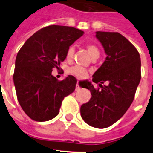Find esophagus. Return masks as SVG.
I'll return each mask as SVG.
<instances>
[{
	"instance_id": "esophagus-1",
	"label": "esophagus",
	"mask_w": 153,
	"mask_h": 153,
	"mask_svg": "<svg viewBox=\"0 0 153 153\" xmlns=\"http://www.w3.org/2000/svg\"><path fill=\"white\" fill-rule=\"evenodd\" d=\"M80 90V87L79 86V85H78V83H76V91H78V90Z\"/></svg>"
}]
</instances>
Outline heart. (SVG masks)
<instances>
[{
	"mask_svg": "<svg viewBox=\"0 0 153 153\" xmlns=\"http://www.w3.org/2000/svg\"><path fill=\"white\" fill-rule=\"evenodd\" d=\"M86 50L88 51L89 54L91 56L92 59L98 58L99 56H100V51H99V49L97 48V46H95L94 44H87V45H86ZM74 52H75L74 47V46H70L68 48V50H67V54H66V58H67V60H72L73 57H74ZM70 72H71V74L75 75L76 76H77L78 78H80V79L85 78L86 76V75H87L86 70L80 67H73V68H71V70H70Z\"/></svg>",
	"mask_w": 153,
	"mask_h": 153,
	"instance_id": "1",
	"label": "heart"
}]
</instances>
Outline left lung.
Wrapping results in <instances>:
<instances>
[{
	"instance_id": "8db88e82",
	"label": "left lung",
	"mask_w": 153,
	"mask_h": 153,
	"mask_svg": "<svg viewBox=\"0 0 153 153\" xmlns=\"http://www.w3.org/2000/svg\"><path fill=\"white\" fill-rule=\"evenodd\" d=\"M102 44L106 60L93 75L95 89L86 80L82 87L90 90L91 98L80 107L88 125L99 129L110 126L125 114L132 104L141 79V60L136 47L117 32H96ZM107 82L108 84H102Z\"/></svg>"
}]
</instances>
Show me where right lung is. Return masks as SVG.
<instances>
[{
	"mask_svg": "<svg viewBox=\"0 0 153 153\" xmlns=\"http://www.w3.org/2000/svg\"><path fill=\"white\" fill-rule=\"evenodd\" d=\"M83 34L72 27L51 25L33 33L17 53L13 76L17 97L24 113L34 121L56 117L64 97L75 90L74 76L59 81L52 71L59 70L70 46Z\"/></svg>",
	"mask_w": 153,
	"mask_h": 153,
	"instance_id": "1",
	"label": "right lung"
}]
</instances>
